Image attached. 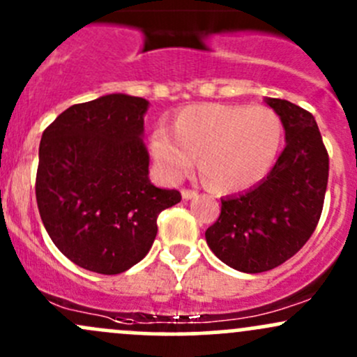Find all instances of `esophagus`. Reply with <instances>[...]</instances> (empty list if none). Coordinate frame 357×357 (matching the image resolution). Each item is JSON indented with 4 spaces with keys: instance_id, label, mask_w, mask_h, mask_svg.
<instances>
[{
    "instance_id": "esophagus-1",
    "label": "esophagus",
    "mask_w": 357,
    "mask_h": 357,
    "mask_svg": "<svg viewBox=\"0 0 357 357\" xmlns=\"http://www.w3.org/2000/svg\"><path fill=\"white\" fill-rule=\"evenodd\" d=\"M181 195H183V200H190V198H195L197 197V190H191V188H183L181 190Z\"/></svg>"
}]
</instances>
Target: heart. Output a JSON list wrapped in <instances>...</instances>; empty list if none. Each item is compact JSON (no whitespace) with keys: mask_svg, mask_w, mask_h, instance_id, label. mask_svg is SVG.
I'll use <instances>...</instances> for the list:
<instances>
[{"mask_svg":"<svg viewBox=\"0 0 357 357\" xmlns=\"http://www.w3.org/2000/svg\"><path fill=\"white\" fill-rule=\"evenodd\" d=\"M152 135V153L171 178L190 172L198 157L210 190L241 191L268 174L282 142V119L267 106L200 104L185 107Z\"/></svg>","mask_w":357,"mask_h":357,"instance_id":"obj_1","label":"heart"}]
</instances>
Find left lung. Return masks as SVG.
<instances>
[{
  "label": "left lung",
  "instance_id": "8db88e82",
  "mask_svg": "<svg viewBox=\"0 0 357 357\" xmlns=\"http://www.w3.org/2000/svg\"><path fill=\"white\" fill-rule=\"evenodd\" d=\"M282 119L286 149L255 188L222 202L205 231L219 260L246 273L272 270L294 257L314 232L328 183V152L310 111L268 99Z\"/></svg>",
  "mask_w": 357,
  "mask_h": 357
}]
</instances>
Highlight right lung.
<instances>
[{
	"instance_id": "1",
	"label": "right lung",
	"mask_w": 357,
	"mask_h": 357,
	"mask_svg": "<svg viewBox=\"0 0 357 357\" xmlns=\"http://www.w3.org/2000/svg\"><path fill=\"white\" fill-rule=\"evenodd\" d=\"M142 97L73 104L44 130L36 198L44 227L78 267L116 275L149 253L157 217L181 202L149 179Z\"/></svg>"
}]
</instances>
